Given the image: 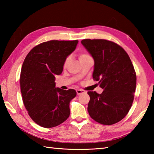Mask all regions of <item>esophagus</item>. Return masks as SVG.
<instances>
[{"mask_svg":"<svg viewBox=\"0 0 154 154\" xmlns=\"http://www.w3.org/2000/svg\"><path fill=\"white\" fill-rule=\"evenodd\" d=\"M76 92H77V94H83V93H85V91L83 89H77L76 90Z\"/></svg>","mask_w":154,"mask_h":154,"instance_id":"esophagus-1","label":"esophagus"}]
</instances>
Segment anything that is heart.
<instances>
[{"label":"heart","mask_w":154,"mask_h":154,"mask_svg":"<svg viewBox=\"0 0 154 154\" xmlns=\"http://www.w3.org/2000/svg\"><path fill=\"white\" fill-rule=\"evenodd\" d=\"M88 57H90V55L89 54H87L80 53L79 54V58L80 61H82V60H85V59H87ZM69 61H70V57L68 56V57L65 58V60H64V62H63V67H65L67 66V64L69 63Z\"/></svg>","instance_id":"1"}]
</instances>
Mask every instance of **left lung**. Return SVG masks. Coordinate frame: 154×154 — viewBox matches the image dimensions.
<instances>
[{
  "mask_svg": "<svg viewBox=\"0 0 154 154\" xmlns=\"http://www.w3.org/2000/svg\"><path fill=\"white\" fill-rule=\"evenodd\" d=\"M81 44L94 59L93 79L104 89L101 94L87 93L89 115L104 125L119 122L129 112L136 91V74L130 58L113 42L85 39Z\"/></svg>",
  "mask_w": 154,
  "mask_h": 154,
  "instance_id": "1",
  "label": "left lung"
}]
</instances>
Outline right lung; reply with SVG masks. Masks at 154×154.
Masks as SVG:
<instances>
[{
    "label": "right lung",
    "instance_id": "obj_1",
    "mask_svg": "<svg viewBox=\"0 0 154 154\" xmlns=\"http://www.w3.org/2000/svg\"><path fill=\"white\" fill-rule=\"evenodd\" d=\"M78 40H50L32 48L22 64L20 84L24 106L39 126L53 128L66 120L74 89L55 88V75L61 74L63 62Z\"/></svg>",
    "mask_w": 154,
    "mask_h": 154
}]
</instances>
